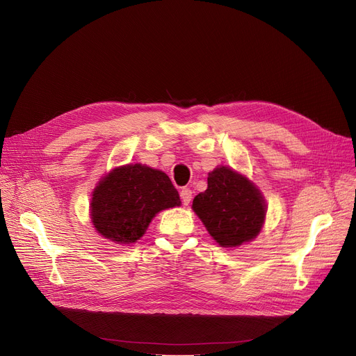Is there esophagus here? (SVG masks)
Listing matches in <instances>:
<instances>
[{
	"label": "esophagus",
	"instance_id": "34e87169",
	"mask_svg": "<svg viewBox=\"0 0 356 356\" xmlns=\"http://www.w3.org/2000/svg\"><path fill=\"white\" fill-rule=\"evenodd\" d=\"M180 197H181L183 204H189V203H191V200H192V191H191V189H188V188L181 189V192H180Z\"/></svg>",
	"mask_w": 356,
	"mask_h": 356
}]
</instances>
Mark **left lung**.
Wrapping results in <instances>:
<instances>
[{"label":"left lung","mask_w":356,"mask_h":356,"mask_svg":"<svg viewBox=\"0 0 356 356\" xmlns=\"http://www.w3.org/2000/svg\"><path fill=\"white\" fill-rule=\"evenodd\" d=\"M192 208L225 248L254 239L266 218V203L255 186L223 165L209 173L208 189L193 199Z\"/></svg>","instance_id":"1"}]
</instances>
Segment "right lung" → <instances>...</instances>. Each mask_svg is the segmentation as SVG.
Returning a JSON list of instances; mask_svg holds the SVG:
<instances>
[{
    "label": "right lung",
    "mask_w": 356,
    "mask_h": 356,
    "mask_svg": "<svg viewBox=\"0 0 356 356\" xmlns=\"http://www.w3.org/2000/svg\"><path fill=\"white\" fill-rule=\"evenodd\" d=\"M179 192L168 176L143 164L112 170L93 192L90 216L97 231L118 244L138 241L163 209L179 207Z\"/></svg>",
    "instance_id": "add662e5"
}]
</instances>
